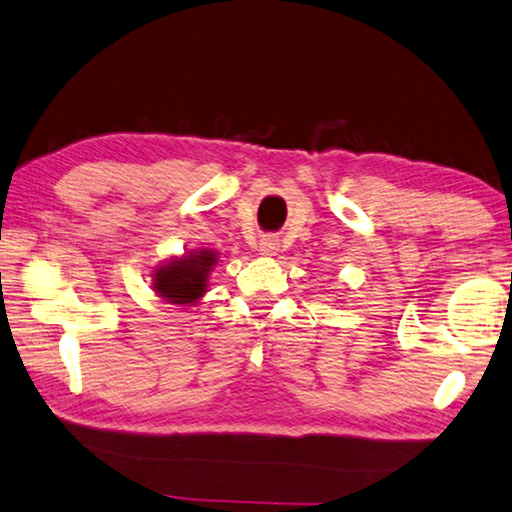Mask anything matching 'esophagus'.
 I'll use <instances>...</instances> for the list:
<instances>
[{
  "label": "esophagus",
  "mask_w": 512,
  "mask_h": 512,
  "mask_svg": "<svg viewBox=\"0 0 512 512\" xmlns=\"http://www.w3.org/2000/svg\"><path fill=\"white\" fill-rule=\"evenodd\" d=\"M276 251H279V238L276 236H265L261 238V254L263 256H276Z\"/></svg>",
  "instance_id": "esophagus-1"
}]
</instances>
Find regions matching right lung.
Wrapping results in <instances>:
<instances>
[{"label":"right lung","mask_w":512,"mask_h":512,"mask_svg":"<svg viewBox=\"0 0 512 512\" xmlns=\"http://www.w3.org/2000/svg\"><path fill=\"white\" fill-rule=\"evenodd\" d=\"M220 254L211 247H195L152 267L150 288L155 297L173 306H197L209 292V279Z\"/></svg>","instance_id":"1"}]
</instances>
